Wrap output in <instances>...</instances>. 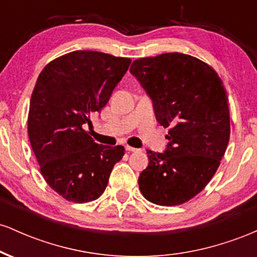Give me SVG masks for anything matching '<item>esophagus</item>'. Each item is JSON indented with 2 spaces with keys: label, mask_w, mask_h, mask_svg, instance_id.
Instances as JSON below:
<instances>
[{
  "label": "esophagus",
  "mask_w": 257,
  "mask_h": 257,
  "mask_svg": "<svg viewBox=\"0 0 257 257\" xmlns=\"http://www.w3.org/2000/svg\"><path fill=\"white\" fill-rule=\"evenodd\" d=\"M125 150L128 152H137V151H139L138 149H135V147H132V146H125Z\"/></svg>",
  "instance_id": "esophagus-1"
}]
</instances>
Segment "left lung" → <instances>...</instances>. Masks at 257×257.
<instances>
[{"label": "left lung", "instance_id": "obj_1", "mask_svg": "<svg viewBox=\"0 0 257 257\" xmlns=\"http://www.w3.org/2000/svg\"><path fill=\"white\" fill-rule=\"evenodd\" d=\"M131 73L153 102L156 119L169 126L166 151L147 150L139 188L158 205H179L208 185L229 141L228 98L213 67L182 54L137 59Z\"/></svg>", "mask_w": 257, "mask_h": 257}]
</instances>
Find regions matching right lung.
Listing matches in <instances>:
<instances>
[{"instance_id": "obj_1", "label": "right lung", "mask_w": 257, "mask_h": 257, "mask_svg": "<svg viewBox=\"0 0 257 257\" xmlns=\"http://www.w3.org/2000/svg\"><path fill=\"white\" fill-rule=\"evenodd\" d=\"M132 60L75 51L51 61L38 76L28 118L30 144L49 187L75 203L98 199L123 146L96 144L83 129L101 112Z\"/></svg>"}]
</instances>
